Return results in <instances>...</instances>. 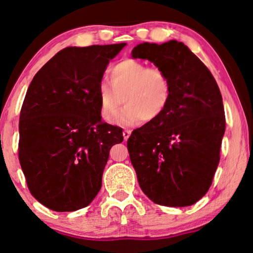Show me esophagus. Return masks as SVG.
<instances>
[{"mask_svg": "<svg viewBox=\"0 0 253 253\" xmlns=\"http://www.w3.org/2000/svg\"><path fill=\"white\" fill-rule=\"evenodd\" d=\"M123 135H124V139H125V140L128 139L129 135H130V129H124Z\"/></svg>", "mask_w": 253, "mask_h": 253, "instance_id": "1", "label": "esophagus"}]
</instances>
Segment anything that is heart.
Here are the masks:
<instances>
[{
	"instance_id": "b5f03b06",
	"label": "heart",
	"mask_w": 253,
	"mask_h": 253,
	"mask_svg": "<svg viewBox=\"0 0 253 253\" xmlns=\"http://www.w3.org/2000/svg\"><path fill=\"white\" fill-rule=\"evenodd\" d=\"M107 78L108 84L102 81L97 84L100 115L106 123L118 120L123 103L125 108L119 118L121 124L153 123L165 113L171 102L172 80L161 67L124 59L109 67Z\"/></svg>"
}]
</instances>
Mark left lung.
<instances>
[{
    "label": "left lung",
    "mask_w": 253,
    "mask_h": 253,
    "mask_svg": "<svg viewBox=\"0 0 253 253\" xmlns=\"http://www.w3.org/2000/svg\"><path fill=\"white\" fill-rule=\"evenodd\" d=\"M132 56L165 69L173 84L165 113L127 140L140 187L158 205H193L209 191L220 160L225 112L217 82L199 57L175 40L138 44Z\"/></svg>",
    "instance_id": "1"
}]
</instances>
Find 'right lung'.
<instances>
[{
  "instance_id": "1",
  "label": "right lung",
  "mask_w": 253,
  "mask_h": 253,
  "mask_svg": "<svg viewBox=\"0 0 253 253\" xmlns=\"http://www.w3.org/2000/svg\"><path fill=\"white\" fill-rule=\"evenodd\" d=\"M126 43L67 47L30 82L20 113L19 160L32 196L72 212L101 188L109 150L123 128L101 120L97 84Z\"/></svg>"
}]
</instances>
